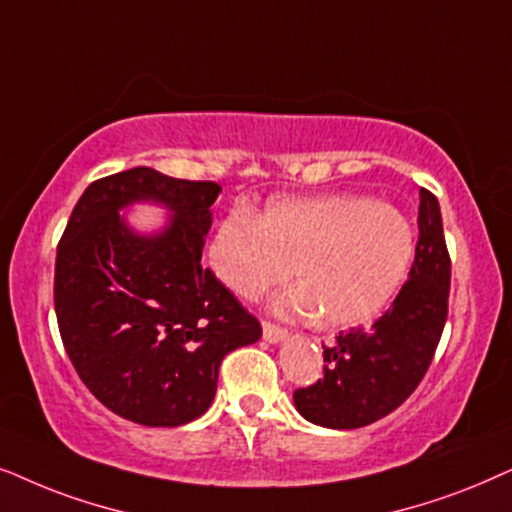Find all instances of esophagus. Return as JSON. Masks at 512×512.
<instances>
[{
  "label": "esophagus",
  "instance_id": "1",
  "mask_svg": "<svg viewBox=\"0 0 512 512\" xmlns=\"http://www.w3.org/2000/svg\"><path fill=\"white\" fill-rule=\"evenodd\" d=\"M262 335L269 344H276V342H281V339L288 337V330H285V327H281V325H274V323H269V320H264Z\"/></svg>",
  "mask_w": 512,
  "mask_h": 512
}]
</instances>
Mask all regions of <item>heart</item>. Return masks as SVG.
<instances>
[{"label": "heart", "instance_id": "1", "mask_svg": "<svg viewBox=\"0 0 512 512\" xmlns=\"http://www.w3.org/2000/svg\"><path fill=\"white\" fill-rule=\"evenodd\" d=\"M417 255V231L393 203L358 194L281 199L264 210H234L217 227L210 264L243 299L292 276L299 288L276 302L290 316L320 313L327 327H358L400 295Z\"/></svg>", "mask_w": 512, "mask_h": 512}]
</instances>
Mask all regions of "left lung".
Segmentation results:
<instances>
[{"label":"left lung","instance_id":"1","mask_svg":"<svg viewBox=\"0 0 512 512\" xmlns=\"http://www.w3.org/2000/svg\"><path fill=\"white\" fill-rule=\"evenodd\" d=\"M419 199L417 255L391 309L367 330L339 332L323 351V377L292 395L311 424L342 431L374 424L410 398L431 365L447 320L452 262L438 199L428 189Z\"/></svg>","mask_w":512,"mask_h":512}]
</instances>
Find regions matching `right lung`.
I'll return each mask as SVG.
<instances>
[{
    "label": "right lung",
    "mask_w": 512,
    "mask_h": 512,
    "mask_svg": "<svg viewBox=\"0 0 512 512\" xmlns=\"http://www.w3.org/2000/svg\"><path fill=\"white\" fill-rule=\"evenodd\" d=\"M217 182L138 166L86 187L58 243L53 302L74 370L107 410L142 426H182L213 403L227 353L262 325L201 264ZM152 200L173 216L138 235L118 210Z\"/></svg>",
    "instance_id": "right-lung-1"
}]
</instances>
